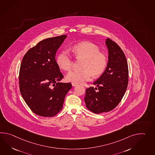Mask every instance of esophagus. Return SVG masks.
<instances>
[{
    "label": "esophagus",
    "mask_w": 155,
    "mask_h": 155,
    "mask_svg": "<svg viewBox=\"0 0 155 155\" xmlns=\"http://www.w3.org/2000/svg\"><path fill=\"white\" fill-rule=\"evenodd\" d=\"M72 86H73V87H74V86H77L78 84L76 83L72 82Z\"/></svg>",
    "instance_id": "34e87169"
}]
</instances>
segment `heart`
<instances>
[{
  "label": "heart",
  "mask_w": 155,
  "mask_h": 155,
  "mask_svg": "<svg viewBox=\"0 0 155 155\" xmlns=\"http://www.w3.org/2000/svg\"><path fill=\"white\" fill-rule=\"evenodd\" d=\"M97 45L89 41H83L71 48L77 59H84L81 71H70L66 76L69 82L84 83L90 81L92 75L97 77L103 74L107 67L108 57L105 52L100 51ZM56 63L59 68L68 71L72 67V59L69 52L63 49L56 57Z\"/></svg>",
  "instance_id": "obj_1"
}]
</instances>
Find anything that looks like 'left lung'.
I'll list each match as a JSON object with an SVG mask.
<instances>
[{"label":"left lung","mask_w":155,"mask_h":155,"mask_svg":"<svg viewBox=\"0 0 155 155\" xmlns=\"http://www.w3.org/2000/svg\"><path fill=\"white\" fill-rule=\"evenodd\" d=\"M106 44L108 49L106 69L93 83L97 87L87 88L84 97L86 107L94 114L114 110L122 99L128 83L127 61L124 52L109 38Z\"/></svg>","instance_id":"1"}]
</instances>
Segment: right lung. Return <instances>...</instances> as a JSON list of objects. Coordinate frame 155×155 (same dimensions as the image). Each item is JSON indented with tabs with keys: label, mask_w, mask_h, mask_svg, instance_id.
<instances>
[{
	"label": "right lung",
	"mask_w": 155,
	"mask_h": 155,
	"mask_svg": "<svg viewBox=\"0 0 155 155\" xmlns=\"http://www.w3.org/2000/svg\"><path fill=\"white\" fill-rule=\"evenodd\" d=\"M66 35L39 41L24 55L19 74L21 96L35 114L53 117L63 107L71 83H61L64 77L55 61V54Z\"/></svg>",
	"instance_id": "right-lung-1"
}]
</instances>
